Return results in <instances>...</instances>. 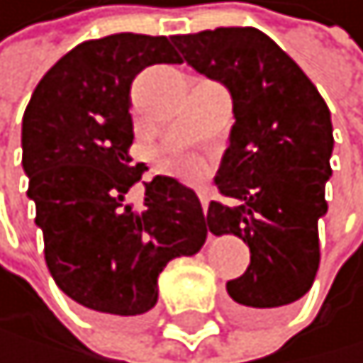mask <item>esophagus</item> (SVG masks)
Masks as SVG:
<instances>
[{
  "label": "esophagus",
  "instance_id": "1",
  "mask_svg": "<svg viewBox=\"0 0 363 363\" xmlns=\"http://www.w3.org/2000/svg\"><path fill=\"white\" fill-rule=\"evenodd\" d=\"M209 200H211L209 193H206V191H200V202H202V211H204V213L209 211Z\"/></svg>",
  "mask_w": 363,
  "mask_h": 363
}]
</instances>
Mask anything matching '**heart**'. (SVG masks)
<instances>
[{
  "label": "heart",
  "mask_w": 363,
  "mask_h": 363,
  "mask_svg": "<svg viewBox=\"0 0 363 363\" xmlns=\"http://www.w3.org/2000/svg\"><path fill=\"white\" fill-rule=\"evenodd\" d=\"M179 166H182L184 170H193V168H195V163H193L191 159H182V161H179Z\"/></svg>",
  "instance_id": "1"
}]
</instances>
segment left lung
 <instances>
[{
  "label": "left lung",
  "mask_w": 363,
  "mask_h": 363,
  "mask_svg": "<svg viewBox=\"0 0 363 363\" xmlns=\"http://www.w3.org/2000/svg\"><path fill=\"white\" fill-rule=\"evenodd\" d=\"M172 43L195 72L232 95L236 122L213 179L227 202L209 204L206 227L247 243L250 266L227 281V293L243 323H266L305 296L318 270L334 150L330 108L300 65L252 26Z\"/></svg>",
  "instance_id": "left-lung-1"
}]
</instances>
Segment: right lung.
<instances>
[{"mask_svg":"<svg viewBox=\"0 0 363 363\" xmlns=\"http://www.w3.org/2000/svg\"><path fill=\"white\" fill-rule=\"evenodd\" d=\"M157 63H182L166 35L113 33L67 52L35 86L22 118V168L45 238L47 268L67 298L104 318H136L159 300V275L206 241L189 186L134 163L131 82Z\"/></svg>","mask_w":363,"mask_h":363,"instance_id":"add662e5","label":"right lung"}]
</instances>
